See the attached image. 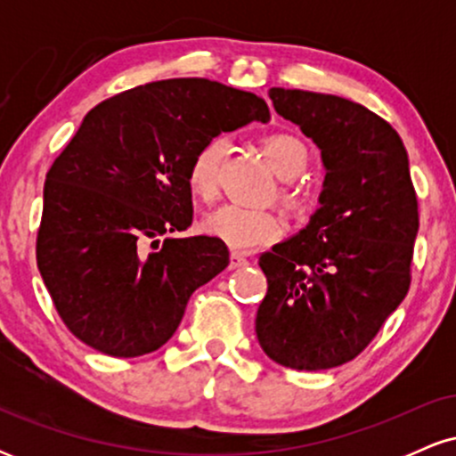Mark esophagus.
Wrapping results in <instances>:
<instances>
[{"instance_id":"esophagus-1","label":"esophagus","mask_w":456,"mask_h":456,"mask_svg":"<svg viewBox=\"0 0 456 456\" xmlns=\"http://www.w3.org/2000/svg\"><path fill=\"white\" fill-rule=\"evenodd\" d=\"M248 264V259H246V255L238 253V250H233L232 255H229V268L235 270V268H244V265Z\"/></svg>"}]
</instances>
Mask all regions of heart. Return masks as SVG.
I'll list each match as a JSON object with an SVG mask.
<instances>
[{"instance_id":"obj_1","label":"heart","mask_w":456,"mask_h":456,"mask_svg":"<svg viewBox=\"0 0 456 456\" xmlns=\"http://www.w3.org/2000/svg\"><path fill=\"white\" fill-rule=\"evenodd\" d=\"M227 151V137L214 134L192 151L186 165V184L192 195L214 199L218 192L221 160ZM264 151L270 165L285 180H296L308 165V148L305 141L289 133H274L264 139ZM282 199L289 208H300L302 199L294 188H285ZM203 232L221 240L235 250H253L281 238L282 221L276 212L261 208H246L240 203H224L210 212L203 221Z\"/></svg>"}]
</instances>
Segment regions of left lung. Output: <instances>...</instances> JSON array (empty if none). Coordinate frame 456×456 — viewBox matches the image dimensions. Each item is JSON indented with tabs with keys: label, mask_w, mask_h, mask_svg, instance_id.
Returning a JSON list of instances; mask_svg holds the SVG:
<instances>
[{
	"label": "left lung",
	"mask_w": 456,
	"mask_h": 456,
	"mask_svg": "<svg viewBox=\"0 0 456 456\" xmlns=\"http://www.w3.org/2000/svg\"><path fill=\"white\" fill-rule=\"evenodd\" d=\"M276 113L322 150V208L259 257L268 279L255 332L296 370L354 360L410 291L418 199L405 145L379 115L332 94L272 87Z\"/></svg>",
	"instance_id": "8db88e82"
}]
</instances>
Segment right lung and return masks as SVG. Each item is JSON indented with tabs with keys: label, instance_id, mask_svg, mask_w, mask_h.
Listing matches in <instances>:
<instances>
[{
	"label": "right lung",
	"instance_id": "1",
	"mask_svg": "<svg viewBox=\"0 0 456 456\" xmlns=\"http://www.w3.org/2000/svg\"><path fill=\"white\" fill-rule=\"evenodd\" d=\"M268 119L264 98L210 78L145 83L83 118L46 174L36 240L78 341L137 358L174 337L192 291L229 265L221 240L174 235L192 223L188 160L214 134Z\"/></svg>",
	"mask_w": 456,
	"mask_h": 456
}]
</instances>
